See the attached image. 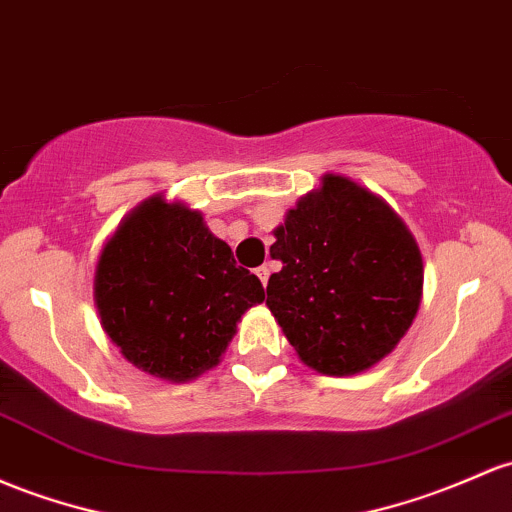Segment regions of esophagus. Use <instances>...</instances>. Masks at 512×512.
I'll list each match as a JSON object with an SVG mask.
<instances>
[{"mask_svg":"<svg viewBox=\"0 0 512 512\" xmlns=\"http://www.w3.org/2000/svg\"><path fill=\"white\" fill-rule=\"evenodd\" d=\"M255 274H257V279H260L262 284H267V279H269V267H267V265L257 267V269H255Z\"/></svg>","mask_w":512,"mask_h":512,"instance_id":"esophagus-1","label":"esophagus"}]
</instances>
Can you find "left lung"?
<instances>
[{
    "label": "left lung",
    "mask_w": 512,
    "mask_h": 512,
    "mask_svg": "<svg viewBox=\"0 0 512 512\" xmlns=\"http://www.w3.org/2000/svg\"><path fill=\"white\" fill-rule=\"evenodd\" d=\"M282 272L267 306L306 367L350 376L389 357L418 316L423 255L403 218L345 174L318 189L274 228Z\"/></svg>",
    "instance_id": "obj_1"
}]
</instances>
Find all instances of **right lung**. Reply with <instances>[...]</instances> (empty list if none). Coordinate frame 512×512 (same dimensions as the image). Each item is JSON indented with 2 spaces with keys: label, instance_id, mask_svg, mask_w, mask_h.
<instances>
[{
  "label": "right lung",
  "instance_id": "obj_1",
  "mask_svg": "<svg viewBox=\"0 0 512 512\" xmlns=\"http://www.w3.org/2000/svg\"><path fill=\"white\" fill-rule=\"evenodd\" d=\"M265 301L201 211L155 194L114 230L94 269L99 323L140 372L184 384L221 362L247 308Z\"/></svg>",
  "mask_w": 512,
  "mask_h": 512
}]
</instances>
